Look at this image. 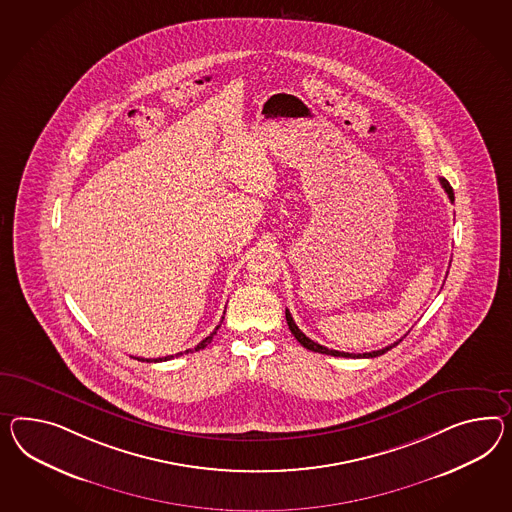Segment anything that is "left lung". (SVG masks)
Instances as JSON below:
<instances>
[{"mask_svg":"<svg viewBox=\"0 0 512 512\" xmlns=\"http://www.w3.org/2000/svg\"><path fill=\"white\" fill-rule=\"evenodd\" d=\"M440 184H442V187H444V191H446L449 200L453 202V200H455L453 187L449 185V182H447L446 178H440ZM286 321H288V327L289 330H291V334L295 336V340L301 343L302 347H306V349H310V351H314V353L330 354V356H343V358H375V356H380V354L388 353L390 349H394L395 345L401 341H395V343H392V345H388V347H384V349H379V351H371V353H343V351H334V349H328V347H325V345H319L317 341L306 338V334H302L301 328L295 325V321H293V317H291V314H289V310H286Z\"/></svg>","mask_w":512,"mask_h":512,"instance_id":"1","label":"left lung"}]
</instances>
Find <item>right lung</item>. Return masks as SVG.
I'll return each mask as SVG.
<instances>
[{"label": "right lung", "instance_id": "right-lung-1", "mask_svg": "<svg viewBox=\"0 0 512 512\" xmlns=\"http://www.w3.org/2000/svg\"><path fill=\"white\" fill-rule=\"evenodd\" d=\"M221 323H223V321H221ZM219 327H221V325H217V327H215V330H213V332H211L210 336H208V338H204V340L200 341V343H198L197 347H195V349H187V351H185V354L187 353H193V351H200V349H204V347H208V343H211V340H213V336H215V334H217V330H219ZM182 354L184 353H178L176 354V356H182ZM171 358H174V356H165V358H154V360H152V358H137V360H141V362H165V360H171Z\"/></svg>", "mask_w": 512, "mask_h": 512}]
</instances>
